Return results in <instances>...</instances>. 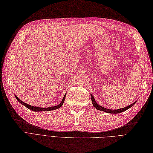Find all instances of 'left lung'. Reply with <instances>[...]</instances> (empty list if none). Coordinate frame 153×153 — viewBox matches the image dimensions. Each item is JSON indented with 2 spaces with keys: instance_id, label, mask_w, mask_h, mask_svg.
I'll return each mask as SVG.
<instances>
[{
  "instance_id": "obj_1",
  "label": "left lung",
  "mask_w": 153,
  "mask_h": 153,
  "mask_svg": "<svg viewBox=\"0 0 153 153\" xmlns=\"http://www.w3.org/2000/svg\"><path fill=\"white\" fill-rule=\"evenodd\" d=\"M91 100H92V103L93 104V106L95 107V108L98 110H100V111H104V112H106V113H114V114H117V113H122V112H123V111H126L127 109H129L131 107L133 106V105H134V104L136 102H137V101H136L135 102H134L133 104H131L129 106H127L126 107H123V108H121V109H107V108H105V107H103L100 105H99L96 102L95 100H94V98L93 97V95L92 94H91Z\"/></svg>"
}]
</instances>
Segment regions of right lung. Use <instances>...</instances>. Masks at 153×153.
Wrapping results in <instances>:
<instances>
[{
  "mask_svg": "<svg viewBox=\"0 0 153 153\" xmlns=\"http://www.w3.org/2000/svg\"><path fill=\"white\" fill-rule=\"evenodd\" d=\"M15 97L16 98V100H17L20 104H22V105H24V106H26L27 108H28L29 109H30L31 111H51V110H55L56 109H59L60 107L63 105V103L64 102L65 100V95L64 97L60 103V104H59L58 105L56 106H53V107H46V108H44V107H36V106H32L30 105L29 104H27L26 103H24V102H22V100H20V99L15 95Z\"/></svg>",
  "mask_w": 153,
  "mask_h": 153,
  "instance_id": "add662e5",
  "label": "right lung"
}]
</instances>
